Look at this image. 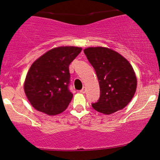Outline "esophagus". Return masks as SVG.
I'll return each instance as SVG.
<instances>
[{
	"label": "esophagus",
	"mask_w": 160,
	"mask_h": 160,
	"mask_svg": "<svg viewBox=\"0 0 160 160\" xmlns=\"http://www.w3.org/2000/svg\"><path fill=\"white\" fill-rule=\"evenodd\" d=\"M80 92H81V93H85V92H86V88H85V87H83V88L81 90H80Z\"/></svg>",
	"instance_id": "esophagus-1"
}]
</instances>
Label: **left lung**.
I'll return each mask as SVG.
<instances>
[{
  "label": "left lung",
  "mask_w": 160,
  "mask_h": 160,
  "mask_svg": "<svg viewBox=\"0 0 160 160\" xmlns=\"http://www.w3.org/2000/svg\"><path fill=\"white\" fill-rule=\"evenodd\" d=\"M84 53L99 83L100 97L92 108L105 115L123 109L134 97L138 85L131 64L122 54L106 47H89Z\"/></svg>",
  "instance_id": "obj_1"
}]
</instances>
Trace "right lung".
Instances as JSON below:
<instances>
[{
  "mask_svg": "<svg viewBox=\"0 0 160 160\" xmlns=\"http://www.w3.org/2000/svg\"><path fill=\"white\" fill-rule=\"evenodd\" d=\"M81 50V47H57L32 63L23 87L35 109L48 115H56L68 108L73 98L68 89L69 65Z\"/></svg>",
  "mask_w": 160,
  "mask_h": 160,
  "instance_id": "1",
  "label": "right lung"
}]
</instances>
